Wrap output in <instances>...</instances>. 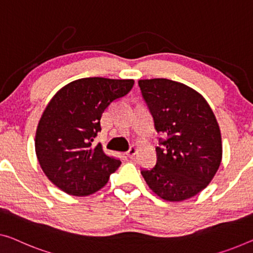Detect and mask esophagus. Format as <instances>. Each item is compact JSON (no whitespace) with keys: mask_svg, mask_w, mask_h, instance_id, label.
<instances>
[{"mask_svg":"<svg viewBox=\"0 0 253 253\" xmlns=\"http://www.w3.org/2000/svg\"><path fill=\"white\" fill-rule=\"evenodd\" d=\"M136 152H137V148L136 146H130V149L127 151L126 152V154H127V157H129V158H134V156L135 154H136Z\"/></svg>","mask_w":253,"mask_h":253,"instance_id":"34e87169","label":"esophagus"}]
</instances>
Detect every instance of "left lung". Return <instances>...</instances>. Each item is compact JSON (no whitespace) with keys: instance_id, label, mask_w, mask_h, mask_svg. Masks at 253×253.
Masks as SVG:
<instances>
[{"instance_id":"left-lung-1","label":"left lung","mask_w":253,"mask_h":253,"mask_svg":"<svg viewBox=\"0 0 253 253\" xmlns=\"http://www.w3.org/2000/svg\"><path fill=\"white\" fill-rule=\"evenodd\" d=\"M159 139L157 164L141 171L146 184L166 201H183L201 192L216 175L223 157L219 125L197 90L166 78L138 81Z\"/></svg>"}]
</instances>
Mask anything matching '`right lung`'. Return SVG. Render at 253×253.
<instances>
[{"mask_svg": "<svg viewBox=\"0 0 253 253\" xmlns=\"http://www.w3.org/2000/svg\"><path fill=\"white\" fill-rule=\"evenodd\" d=\"M133 85V79L81 78L52 97L37 126L35 151L41 168L56 187L85 197L102 188L118 169L122 161L93 141L105 109Z\"/></svg>", "mask_w": 253, "mask_h": 253, "instance_id": "1", "label": "right lung"}]
</instances>
